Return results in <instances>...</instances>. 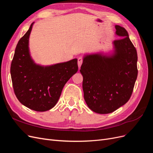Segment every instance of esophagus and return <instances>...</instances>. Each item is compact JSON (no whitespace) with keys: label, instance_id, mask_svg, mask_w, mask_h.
<instances>
[{"label":"esophagus","instance_id":"esophagus-1","mask_svg":"<svg viewBox=\"0 0 153 153\" xmlns=\"http://www.w3.org/2000/svg\"><path fill=\"white\" fill-rule=\"evenodd\" d=\"M82 62H83V59L82 57H79L78 59V68H80V66L82 65Z\"/></svg>","mask_w":153,"mask_h":153}]
</instances>
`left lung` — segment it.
I'll use <instances>...</instances> for the list:
<instances>
[{
    "label": "left lung",
    "instance_id": "8db88e82",
    "mask_svg": "<svg viewBox=\"0 0 153 153\" xmlns=\"http://www.w3.org/2000/svg\"><path fill=\"white\" fill-rule=\"evenodd\" d=\"M121 39L113 42L111 54H87L80 73L84 100L93 112H114L130 98L138 75L137 53L124 27L115 25Z\"/></svg>",
    "mask_w": 153,
    "mask_h": 153
}]
</instances>
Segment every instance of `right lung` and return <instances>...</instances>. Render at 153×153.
Wrapping results in <instances>:
<instances>
[{"mask_svg":"<svg viewBox=\"0 0 153 153\" xmlns=\"http://www.w3.org/2000/svg\"><path fill=\"white\" fill-rule=\"evenodd\" d=\"M33 24L18 41L10 72L14 92L20 102L31 110L45 112L56 105L64 85L78 67L76 59L46 66L36 64L29 48Z\"/></svg>","mask_w":153,"mask_h":153,"instance_id":"right-lung-1","label":"right lung"}]
</instances>
